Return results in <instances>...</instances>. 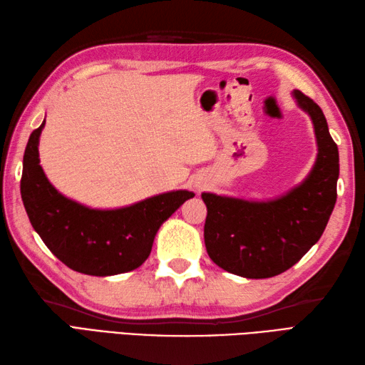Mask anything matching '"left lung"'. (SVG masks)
I'll list each match as a JSON object with an SVG mask.
<instances>
[{
  "instance_id": "left-lung-1",
  "label": "left lung",
  "mask_w": 365,
  "mask_h": 365,
  "mask_svg": "<svg viewBox=\"0 0 365 365\" xmlns=\"http://www.w3.org/2000/svg\"><path fill=\"white\" fill-rule=\"evenodd\" d=\"M294 98L314 122L319 155L299 187L268 202L204 192L205 247L210 259L232 274L265 279L284 273L319 242L337 199L339 149L327 118L312 98Z\"/></svg>"
}]
</instances>
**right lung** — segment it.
Here are the masks:
<instances>
[{"instance_id": "1", "label": "right lung", "mask_w": 365, "mask_h": 365, "mask_svg": "<svg viewBox=\"0 0 365 365\" xmlns=\"http://www.w3.org/2000/svg\"><path fill=\"white\" fill-rule=\"evenodd\" d=\"M31 133L20 180L21 200L34 230L56 257L83 274L113 276L141 267L160 226L191 191H170L118 210H94L64 197L38 165V136Z\"/></svg>"}]
</instances>
